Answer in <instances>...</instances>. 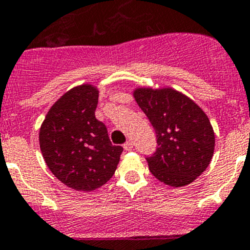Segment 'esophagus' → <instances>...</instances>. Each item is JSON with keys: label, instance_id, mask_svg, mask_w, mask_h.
Returning <instances> with one entry per match:
<instances>
[{"label": "esophagus", "instance_id": "34e87169", "mask_svg": "<svg viewBox=\"0 0 250 250\" xmlns=\"http://www.w3.org/2000/svg\"><path fill=\"white\" fill-rule=\"evenodd\" d=\"M123 147H125V151H130V150H133V143L132 141H127V143H125L123 144Z\"/></svg>", "mask_w": 250, "mask_h": 250}]
</instances>
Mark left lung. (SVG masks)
<instances>
[{
  "mask_svg": "<svg viewBox=\"0 0 250 250\" xmlns=\"http://www.w3.org/2000/svg\"><path fill=\"white\" fill-rule=\"evenodd\" d=\"M134 98L157 139L155 152L146 156L150 172L174 188L192 183L213 157L215 137L209 118L197 104L172 88H139Z\"/></svg>",
  "mask_w": 250,
  "mask_h": 250,
  "instance_id": "obj_1",
  "label": "left lung"
}]
</instances>
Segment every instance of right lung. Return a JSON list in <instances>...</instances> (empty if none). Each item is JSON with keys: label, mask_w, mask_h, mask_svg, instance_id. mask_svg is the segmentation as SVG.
<instances>
[{"label": "right lung", "mask_w": 250, "mask_h": 250, "mask_svg": "<svg viewBox=\"0 0 250 250\" xmlns=\"http://www.w3.org/2000/svg\"><path fill=\"white\" fill-rule=\"evenodd\" d=\"M98 95L90 84L72 88L50 107L40 129L48 168L74 190L93 191L107 183L123 151L111 144L106 125L95 118Z\"/></svg>", "instance_id": "add662e5"}]
</instances>
